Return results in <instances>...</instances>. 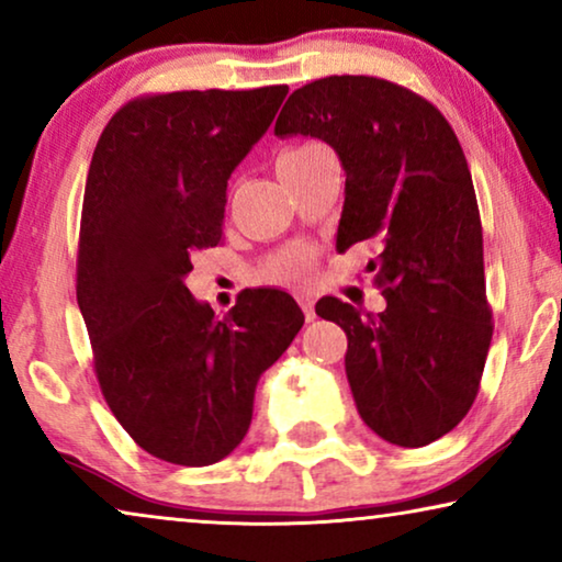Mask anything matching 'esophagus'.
<instances>
[{
    "instance_id": "esophagus-1",
    "label": "esophagus",
    "mask_w": 562,
    "mask_h": 562,
    "mask_svg": "<svg viewBox=\"0 0 562 562\" xmlns=\"http://www.w3.org/2000/svg\"><path fill=\"white\" fill-rule=\"evenodd\" d=\"M296 302L304 310L306 322H312L314 319V294H310V291H302V294H296Z\"/></svg>"
}]
</instances>
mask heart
<instances>
[{"label":"heart","mask_w":562,"mask_h":562,"mask_svg":"<svg viewBox=\"0 0 562 562\" xmlns=\"http://www.w3.org/2000/svg\"><path fill=\"white\" fill-rule=\"evenodd\" d=\"M329 156V150L319 143H304V145H294V148L283 150L279 160H276V168L279 173H289V171H299V168H306L312 164H317L319 158ZM312 266V252L306 248H289L279 252V256L271 258V263L263 268V276L273 283H296L302 281L306 273H310Z\"/></svg>","instance_id":"b5f03b06"}]
</instances>
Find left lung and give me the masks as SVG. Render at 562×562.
Masks as SVG:
<instances>
[{
	"instance_id": "1",
	"label": "left lung",
	"mask_w": 562,
	"mask_h": 562,
	"mask_svg": "<svg viewBox=\"0 0 562 562\" xmlns=\"http://www.w3.org/2000/svg\"><path fill=\"white\" fill-rule=\"evenodd\" d=\"M273 133L333 145L345 168L337 252L379 250L368 271L386 310L314 306L348 335L358 414L391 445L440 440L473 406L494 335L479 202L450 122L398 83L327 76L289 97Z\"/></svg>"
}]
</instances>
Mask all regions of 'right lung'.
Segmentation results:
<instances>
[{
  "label": "right lung",
  "mask_w": 562,
  "mask_h": 562,
  "mask_svg": "<svg viewBox=\"0 0 562 562\" xmlns=\"http://www.w3.org/2000/svg\"><path fill=\"white\" fill-rule=\"evenodd\" d=\"M289 87L171 91L114 112L83 191L76 299L104 402L153 458L212 465L243 442L258 379L304 314L281 289H245L225 319L183 279L222 243L227 179Z\"/></svg>",
  "instance_id": "right-lung-1"
}]
</instances>
